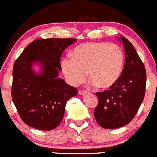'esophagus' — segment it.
<instances>
[{
  "instance_id": "34e87169",
  "label": "esophagus",
  "mask_w": 157,
  "mask_h": 157,
  "mask_svg": "<svg viewBox=\"0 0 157 157\" xmlns=\"http://www.w3.org/2000/svg\"><path fill=\"white\" fill-rule=\"evenodd\" d=\"M87 91H82V90H79L78 91V94H80V95H84V94H87Z\"/></svg>"
}]
</instances>
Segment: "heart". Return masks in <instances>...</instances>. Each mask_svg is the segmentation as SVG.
Segmentation results:
<instances>
[{"label":"heart","mask_w":157,"mask_h":157,"mask_svg":"<svg viewBox=\"0 0 157 157\" xmlns=\"http://www.w3.org/2000/svg\"><path fill=\"white\" fill-rule=\"evenodd\" d=\"M73 59L65 57L61 62L63 74L74 86L81 85L87 77L89 85L108 89L114 86L124 66V53L121 46L107 43H86L74 49Z\"/></svg>","instance_id":"heart-1"}]
</instances>
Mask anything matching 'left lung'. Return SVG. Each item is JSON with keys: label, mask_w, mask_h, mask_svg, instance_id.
<instances>
[{"label": "left lung", "mask_w": 157, "mask_h": 157, "mask_svg": "<svg viewBox=\"0 0 157 157\" xmlns=\"http://www.w3.org/2000/svg\"><path fill=\"white\" fill-rule=\"evenodd\" d=\"M125 52V64L117 83L97 92L98 105L94 111L96 121L106 129L125 126L134 117L144 98L147 75L144 63L129 40L117 37Z\"/></svg>", "instance_id": "left-lung-1"}]
</instances>
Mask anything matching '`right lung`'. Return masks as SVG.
Here are the masks:
<instances>
[{
  "instance_id": "1",
  "label": "right lung",
  "mask_w": 157,
  "mask_h": 157,
  "mask_svg": "<svg viewBox=\"0 0 157 157\" xmlns=\"http://www.w3.org/2000/svg\"><path fill=\"white\" fill-rule=\"evenodd\" d=\"M75 39H39L29 43L13 65L11 95L28 126L52 131L63 121L67 101L77 89L59 78L60 59ZM40 66V72L34 66Z\"/></svg>"
}]
</instances>
